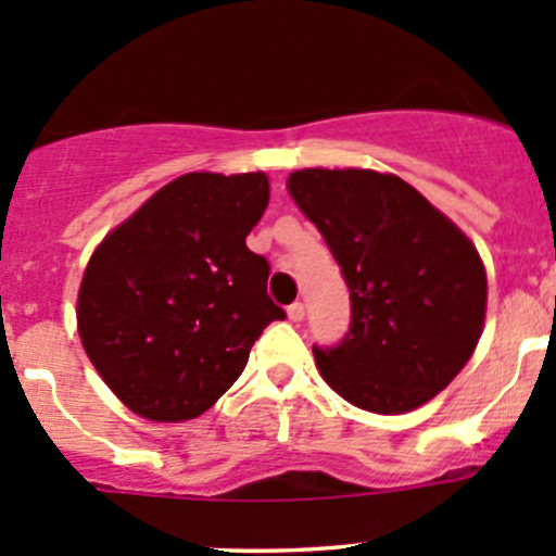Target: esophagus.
Segmentation results:
<instances>
[{
  "mask_svg": "<svg viewBox=\"0 0 556 556\" xmlns=\"http://www.w3.org/2000/svg\"><path fill=\"white\" fill-rule=\"evenodd\" d=\"M288 317L293 319V323H301V319H304V304H301V301L290 304L288 306Z\"/></svg>",
  "mask_w": 556,
  "mask_h": 556,
  "instance_id": "1",
  "label": "esophagus"
}]
</instances>
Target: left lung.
Returning a JSON list of instances; mask_svg holds the SVG:
<instances>
[{"label": "left lung", "mask_w": 556, "mask_h": 556, "mask_svg": "<svg viewBox=\"0 0 556 556\" xmlns=\"http://www.w3.org/2000/svg\"><path fill=\"white\" fill-rule=\"evenodd\" d=\"M288 190L350 288V333L339 346H314L323 379L366 412L428 403L463 371L484 328L476 247L395 174L301 169Z\"/></svg>", "instance_id": "left-lung-1"}]
</instances>
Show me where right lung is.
Returning <instances> with one entry per match:
<instances>
[{"instance_id": "obj_1", "label": "right lung", "mask_w": 556, "mask_h": 556, "mask_svg": "<svg viewBox=\"0 0 556 556\" xmlns=\"http://www.w3.org/2000/svg\"><path fill=\"white\" fill-rule=\"evenodd\" d=\"M268 177L182 174L106 233L77 295V330L106 387L153 422L204 414L285 312L247 247Z\"/></svg>"}]
</instances>
